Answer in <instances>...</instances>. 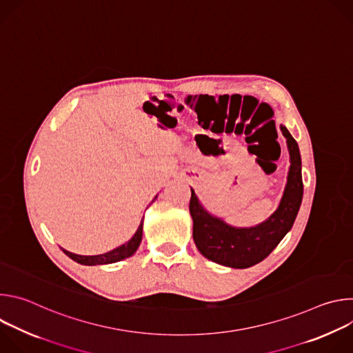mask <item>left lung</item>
Wrapping results in <instances>:
<instances>
[{
  "mask_svg": "<svg viewBox=\"0 0 353 353\" xmlns=\"http://www.w3.org/2000/svg\"><path fill=\"white\" fill-rule=\"evenodd\" d=\"M281 131L286 138L290 168L283 195L276 211L263 223L253 228H234L211 215L201 205L191 188L190 214L192 218V239L205 259L230 268H248L271 254L285 234L292 229L303 198L301 159L299 146L285 125Z\"/></svg>",
  "mask_w": 353,
  "mask_h": 353,
  "instance_id": "obj_1",
  "label": "left lung"
}]
</instances>
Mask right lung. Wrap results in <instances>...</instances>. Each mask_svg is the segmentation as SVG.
I'll return each instance as SVG.
<instances>
[{
    "instance_id": "right-lung-1",
    "label": "right lung",
    "mask_w": 353,
    "mask_h": 353,
    "mask_svg": "<svg viewBox=\"0 0 353 353\" xmlns=\"http://www.w3.org/2000/svg\"><path fill=\"white\" fill-rule=\"evenodd\" d=\"M157 198V196H155ZM142 219H141V223L135 232V234L124 244H121L120 247L109 251V253H105V254H99V256H78V254H74V253H70V251L61 248L64 253L71 259L74 260L75 263L78 264H82V265H103V264H112V263H117V261H121L124 259H128L131 257L137 248L139 247L141 244V240H142Z\"/></svg>"
}]
</instances>
